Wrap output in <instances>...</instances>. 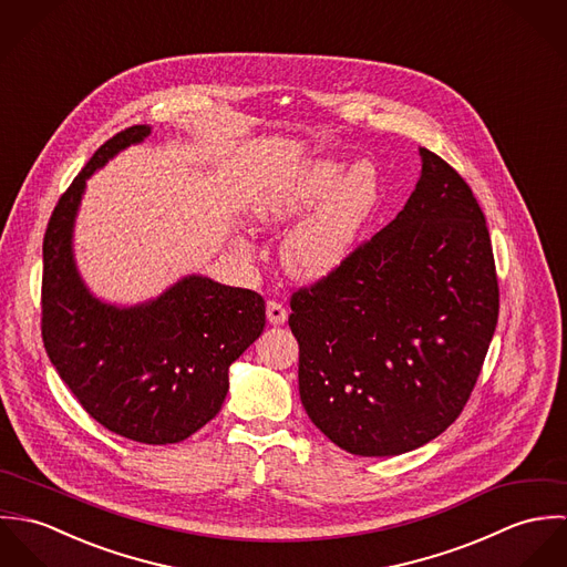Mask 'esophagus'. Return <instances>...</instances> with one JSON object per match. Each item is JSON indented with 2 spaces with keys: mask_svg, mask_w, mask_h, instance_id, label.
Segmentation results:
<instances>
[{
  "mask_svg": "<svg viewBox=\"0 0 567 567\" xmlns=\"http://www.w3.org/2000/svg\"><path fill=\"white\" fill-rule=\"evenodd\" d=\"M266 317H268V323L270 324H284L288 321V310L277 301H268L266 303Z\"/></svg>",
  "mask_w": 567,
  "mask_h": 567,
  "instance_id": "1",
  "label": "esophagus"
}]
</instances>
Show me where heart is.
Wrapping results in <instances>:
<instances>
[{
  "label": "heart",
  "mask_w": 567,
  "mask_h": 567,
  "mask_svg": "<svg viewBox=\"0 0 567 567\" xmlns=\"http://www.w3.org/2000/svg\"><path fill=\"white\" fill-rule=\"evenodd\" d=\"M380 205V174L373 163L319 157L297 163L257 200L261 225L301 218L281 244L286 270L303 281L333 275L355 250Z\"/></svg>",
  "instance_id": "b5f03b06"
}]
</instances>
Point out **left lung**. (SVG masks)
Returning a JSON list of instances; mask_svg holds the SVG:
<instances>
[{
	"mask_svg": "<svg viewBox=\"0 0 567 567\" xmlns=\"http://www.w3.org/2000/svg\"><path fill=\"white\" fill-rule=\"evenodd\" d=\"M419 157L395 220L290 301L303 408L355 456H398L445 432L497 323L485 214L452 165Z\"/></svg>",
	"mask_w": 567,
	"mask_h": 567,
	"instance_id": "left-lung-1",
	"label": "left lung"
}]
</instances>
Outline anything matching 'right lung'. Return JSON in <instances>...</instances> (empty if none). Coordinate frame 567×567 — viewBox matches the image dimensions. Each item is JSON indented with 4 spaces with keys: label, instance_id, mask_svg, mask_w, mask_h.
<instances>
[{
    "label": "right lung",
    "instance_id": "1",
    "mask_svg": "<svg viewBox=\"0 0 567 567\" xmlns=\"http://www.w3.org/2000/svg\"><path fill=\"white\" fill-rule=\"evenodd\" d=\"M131 126L102 144L52 212L43 238L41 331L45 351L82 408L106 430L148 445L178 443L212 421L229 391V367L259 338L264 299L187 275L137 306L97 299L74 257L86 178L142 144Z\"/></svg>",
    "mask_w": 567,
    "mask_h": 567
}]
</instances>
